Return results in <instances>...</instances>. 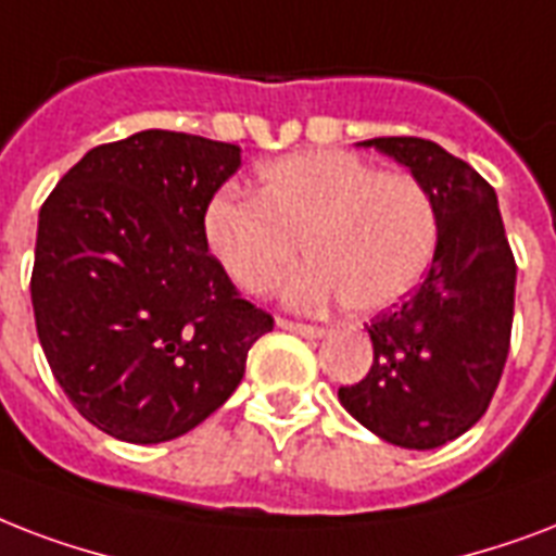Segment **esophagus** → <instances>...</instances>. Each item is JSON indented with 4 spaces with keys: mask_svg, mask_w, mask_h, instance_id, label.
Returning a JSON list of instances; mask_svg holds the SVG:
<instances>
[{
    "mask_svg": "<svg viewBox=\"0 0 556 556\" xmlns=\"http://www.w3.org/2000/svg\"><path fill=\"white\" fill-rule=\"evenodd\" d=\"M278 327H281V330H290V333H299V337H307V339H321L327 333L325 327L301 325V321H290V318H278Z\"/></svg>",
    "mask_w": 556,
    "mask_h": 556,
    "instance_id": "esophagus-1",
    "label": "esophagus"
}]
</instances>
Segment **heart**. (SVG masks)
<instances>
[{"label":"heart","instance_id":"1","mask_svg":"<svg viewBox=\"0 0 556 556\" xmlns=\"http://www.w3.org/2000/svg\"><path fill=\"white\" fill-rule=\"evenodd\" d=\"M205 240L240 290L264 295L304 255L290 301L371 316L394 307L432 264L438 211L412 174H380L342 150H307L261 167L257 197L217 193Z\"/></svg>","mask_w":556,"mask_h":556}]
</instances>
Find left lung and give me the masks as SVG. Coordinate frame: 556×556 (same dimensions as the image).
<instances>
[{"instance_id": "8db88e82", "label": "left lung", "mask_w": 556, "mask_h": 556, "mask_svg": "<svg viewBox=\"0 0 556 556\" xmlns=\"http://www.w3.org/2000/svg\"><path fill=\"white\" fill-rule=\"evenodd\" d=\"M406 165L438 211L424 283L368 325L374 363L339 389L351 415L403 450L455 441L488 412L514 325L516 261L496 191L467 162L415 136L359 141Z\"/></svg>"}]
</instances>
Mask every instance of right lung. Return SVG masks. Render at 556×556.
Wrapping results in <instances>:
<instances>
[{
  "label": "right lung",
  "instance_id": "add662e5",
  "mask_svg": "<svg viewBox=\"0 0 556 556\" xmlns=\"http://www.w3.org/2000/svg\"><path fill=\"white\" fill-rule=\"evenodd\" d=\"M238 167V144L141 130L89 150L42 202L37 337L72 406L118 441L191 432L273 330L208 255L202 226Z\"/></svg>",
  "mask_w": 556,
  "mask_h": 556
}]
</instances>
